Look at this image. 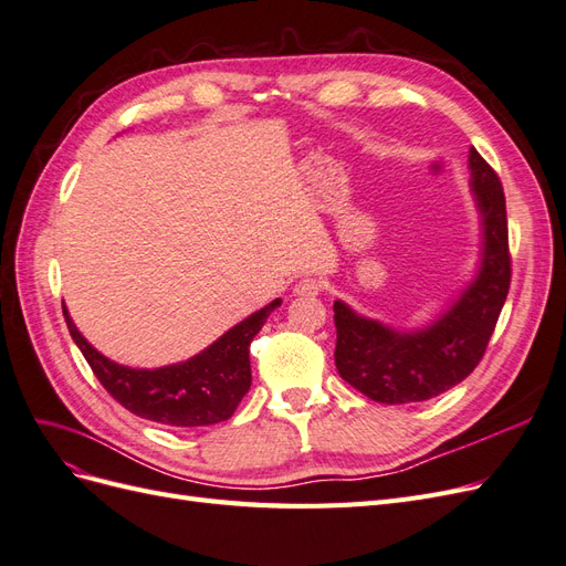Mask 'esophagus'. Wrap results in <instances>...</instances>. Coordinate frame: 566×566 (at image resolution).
Masks as SVG:
<instances>
[{
  "label": "esophagus",
  "mask_w": 566,
  "mask_h": 566,
  "mask_svg": "<svg viewBox=\"0 0 566 566\" xmlns=\"http://www.w3.org/2000/svg\"><path fill=\"white\" fill-rule=\"evenodd\" d=\"M321 293H323V281L312 279V276L302 279V281L295 285V295H297V297H316V295H321Z\"/></svg>",
  "instance_id": "obj_1"
}]
</instances>
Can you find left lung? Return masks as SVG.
Here are the masks:
<instances>
[{
    "label": "left lung",
    "mask_w": 566,
    "mask_h": 566,
    "mask_svg": "<svg viewBox=\"0 0 566 566\" xmlns=\"http://www.w3.org/2000/svg\"><path fill=\"white\" fill-rule=\"evenodd\" d=\"M470 191L482 217V260L453 304L418 331H397L333 304L342 380L378 403H413L439 397L482 361L510 290L505 196L499 175L470 148Z\"/></svg>",
    "instance_id": "8db88e82"
}]
</instances>
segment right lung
<instances>
[{
	"instance_id": "obj_1",
	"label": "right lung",
	"mask_w": 566,
	"mask_h": 566,
	"mask_svg": "<svg viewBox=\"0 0 566 566\" xmlns=\"http://www.w3.org/2000/svg\"><path fill=\"white\" fill-rule=\"evenodd\" d=\"M276 306H281V300L235 323L188 361L153 370L111 361L84 339L67 310H63V316L98 382L129 413L169 427H205L229 420L248 394L252 382L250 342Z\"/></svg>"
}]
</instances>
